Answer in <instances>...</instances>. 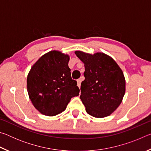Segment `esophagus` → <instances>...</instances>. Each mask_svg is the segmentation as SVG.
<instances>
[{"mask_svg": "<svg viewBox=\"0 0 151 151\" xmlns=\"http://www.w3.org/2000/svg\"><path fill=\"white\" fill-rule=\"evenodd\" d=\"M81 81H82V78H81L80 79H78V80H77V86L78 87L80 88L81 87Z\"/></svg>", "mask_w": 151, "mask_h": 151, "instance_id": "esophagus-1", "label": "esophagus"}]
</instances>
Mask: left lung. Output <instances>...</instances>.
<instances>
[{"label":"left lung","mask_w":151,"mask_h":151,"mask_svg":"<svg viewBox=\"0 0 151 151\" xmlns=\"http://www.w3.org/2000/svg\"><path fill=\"white\" fill-rule=\"evenodd\" d=\"M85 65V79L81 83V100L86 111L96 118L108 116L118 108L126 91L123 72L113 58L103 52L76 50Z\"/></svg>","instance_id":"8db88e82"}]
</instances>
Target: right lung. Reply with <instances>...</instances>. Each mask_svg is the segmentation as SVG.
I'll use <instances>...</instances> for the list:
<instances>
[{
  "mask_svg": "<svg viewBox=\"0 0 151 151\" xmlns=\"http://www.w3.org/2000/svg\"><path fill=\"white\" fill-rule=\"evenodd\" d=\"M70 56L59 50L49 51L40 57L27 76V91L35 108L46 116L63 112L70 99L80 90L70 76Z\"/></svg>",
  "mask_w": 151,
  "mask_h": 151,
  "instance_id": "add662e5",
  "label": "right lung"
}]
</instances>
